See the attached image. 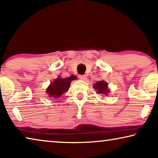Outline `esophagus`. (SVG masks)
Instances as JSON below:
<instances>
[{
    "mask_svg": "<svg viewBox=\"0 0 158 158\" xmlns=\"http://www.w3.org/2000/svg\"><path fill=\"white\" fill-rule=\"evenodd\" d=\"M79 78H80V79L85 81V80H86V75H80Z\"/></svg>",
    "mask_w": 158,
    "mask_h": 158,
    "instance_id": "obj_1",
    "label": "esophagus"
}]
</instances>
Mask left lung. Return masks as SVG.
<instances>
[{
  "instance_id": "8db88e82",
  "label": "left lung",
  "mask_w": 158,
  "mask_h": 158,
  "mask_svg": "<svg viewBox=\"0 0 158 158\" xmlns=\"http://www.w3.org/2000/svg\"><path fill=\"white\" fill-rule=\"evenodd\" d=\"M93 86L94 89L96 90L97 94H102L105 96H108V94L110 92L109 89H108V84L103 80L96 82V84H94Z\"/></svg>"
}]
</instances>
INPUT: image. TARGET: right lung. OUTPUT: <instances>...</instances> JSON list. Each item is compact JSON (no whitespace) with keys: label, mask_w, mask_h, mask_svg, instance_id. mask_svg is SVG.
I'll return each mask as SVG.
<instances>
[{"label":"right lung","mask_w":158,"mask_h":158,"mask_svg":"<svg viewBox=\"0 0 158 158\" xmlns=\"http://www.w3.org/2000/svg\"><path fill=\"white\" fill-rule=\"evenodd\" d=\"M77 79V77L74 75H71L69 77L66 78H62L59 76V77L54 80V81L51 82L50 85L47 89L46 92L49 97L60 98V96H62L63 94L69 90L72 80Z\"/></svg>","instance_id":"obj_1"}]
</instances>
